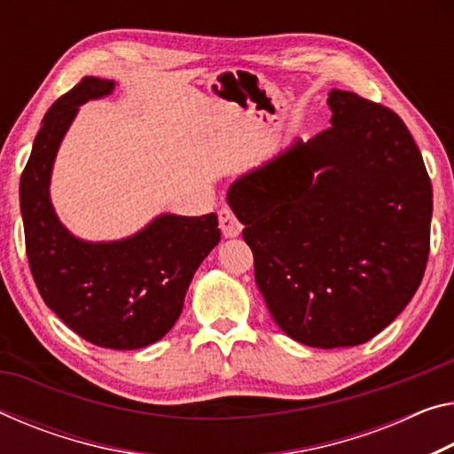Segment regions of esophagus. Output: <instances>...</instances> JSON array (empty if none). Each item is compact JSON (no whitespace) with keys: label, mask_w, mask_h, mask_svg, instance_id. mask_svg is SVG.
Returning a JSON list of instances; mask_svg holds the SVG:
<instances>
[{"label":"esophagus","mask_w":454,"mask_h":454,"mask_svg":"<svg viewBox=\"0 0 454 454\" xmlns=\"http://www.w3.org/2000/svg\"><path fill=\"white\" fill-rule=\"evenodd\" d=\"M218 218H220V228H222V234L226 236V239H236V236H240L242 232V224L236 218L234 212L230 210V207H222L218 212Z\"/></svg>","instance_id":"34e87169"}]
</instances>
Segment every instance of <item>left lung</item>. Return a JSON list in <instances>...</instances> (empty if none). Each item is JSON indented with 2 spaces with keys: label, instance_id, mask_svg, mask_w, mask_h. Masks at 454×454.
I'll return each instance as SVG.
<instances>
[{
  "label": "left lung",
  "instance_id": "8db88e82",
  "mask_svg": "<svg viewBox=\"0 0 454 454\" xmlns=\"http://www.w3.org/2000/svg\"><path fill=\"white\" fill-rule=\"evenodd\" d=\"M331 127L228 188L277 325L309 348H354L398 317L424 277L433 185L398 114L327 97Z\"/></svg>",
  "mask_w": 454,
  "mask_h": 454
}]
</instances>
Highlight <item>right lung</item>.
<instances>
[{"instance_id":"add662e5","label":"right lung","mask_w":454,"mask_h":454,"mask_svg":"<svg viewBox=\"0 0 454 454\" xmlns=\"http://www.w3.org/2000/svg\"><path fill=\"white\" fill-rule=\"evenodd\" d=\"M114 90L86 76L44 114L20 182L26 253L44 303L82 337L139 349L176 325L201 261L220 242L218 215L160 214L127 239L89 242L62 224L50 200L56 153L81 105Z\"/></svg>"}]
</instances>
